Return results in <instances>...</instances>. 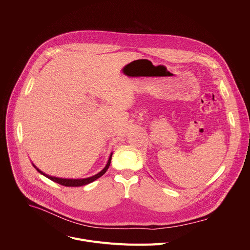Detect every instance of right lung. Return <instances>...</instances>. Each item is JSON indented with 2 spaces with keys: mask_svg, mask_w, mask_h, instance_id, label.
I'll use <instances>...</instances> for the list:
<instances>
[{
  "mask_svg": "<svg viewBox=\"0 0 250 250\" xmlns=\"http://www.w3.org/2000/svg\"><path fill=\"white\" fill-rule=\"evenodd\" d=\"M112 155H113V152L111 153V155H110V157H109L108 163H106V165L104 166V168L102 171H100L98 174H96V175H94V176H92V177L84 178V179H64V178L52 177V176H49V175L43 173L42 171H41L39 168L35 167L34 164H32V165H33V167H34L35 169H37L41 174L44 175L45 177H47L48 179H50V180L53 181V182H56V183H58V184H60V185H62V186H66V187H80V186H84V185H87V184H89V183H92L93 181L97 180L98 178H100L101 176H103V175L106 172V170H108V168L110 167L111 160H112Z\"/></svg>",
  "mask_w": 250,
  "mask_h": 250,
  "instance_id": "1",
  "label": "right lung"
}]
</instances>
